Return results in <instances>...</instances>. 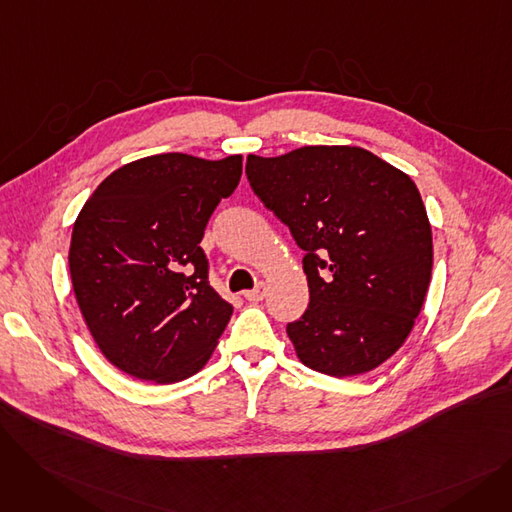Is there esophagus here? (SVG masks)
<instances>
[{"label": "esophagus", "mask_w": 512, "mask_h": 512, "mask_svg": "<svg viewBox=\"0 0 512 512\" xmlns=\"http://www.w3.org/2000/svg\"><path fill=\"white\" fill-rule=\"evenodd\" d=\"M242 294H245V299H247V301H251V303H259V301H263V299H265V284H259V286H257V288H253V290H245Z\"/></svg>", "instance_id": "1"}]
</instances>
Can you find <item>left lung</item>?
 <instances>
[{
  "label": "left lung",
  "instance_id": "8db88e82",
  "mask_svg": "<svg viewBox=\"0 0 512 512\" xmlns=\"http://www.w3.org/2000/svg\"><path fill=\"white\" fill-rule=\"evenodd\" d=\"M247 176L307 253L309 307L286 328L299 361L332 378L380 367L432 280V226L411 176L353 145L249 155Z\"/></svg>",
  "mask_w": 512,
  "mask_h": 512
}]
</instances>
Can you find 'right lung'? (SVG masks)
Returning a JSON list of instances; mask_svg holds the SVG:
<instances>
[{"label": "right lung", "mask_w": 512, "mask_h": 512, "mask_svg": "<svg viewBox=\"0 0 512 512\" xmlns=\"http://www.w3.org/2000/svg\"><path fill=\"white\" fill-rule=\"evenodd\" d=\"M242 155L141 157L107 176L80 209L68 265L103 357L153 384L205 367L232 315L207 282L199 242L240 182Z\"/></svg>", "instance_id": "right-lung-1"}]
</instances>
